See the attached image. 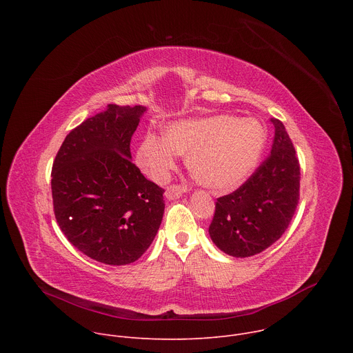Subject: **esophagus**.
I'll list each match as a JSON object with an SVG mask.
<instances>
[{
  "instance_id": "1",
  "label": "esophagus",
  "mask_w": 353,
  "mask_h": 353,
  "mask_svg": "<svg viewBox=\"0 0 353 353\" xmlns=\"http://www.w3.org/2000/svg\"><path fill=\"white\" fill-rule=\"evenodd\" d=\"M185 191H187V188H185L184 185H176V184H173V185H169V187L166 188L165 195H166L168 199H176V198H180Z\"/></svg>"
}]
</instances>
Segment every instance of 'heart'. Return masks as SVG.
Masks as SVG:
<instances>
[{
    "label": "heart",
    "mask_w": 353,
    "mask_h": 353,
    "mask_svg": "<svg viewBox=\"0 0 353 353\" xmlns=\"http://www.w3.org/2000/svg\"><path fill=\"white\" fill-rule=\"evenodd\" d=\"M267 143V128L254 117L219 114L180 120L163 130V138L146 134L135 154L138 168L157 183H166L179 155L187 154L192 176L214 191L239 187L257 168Z\"/></svg>",
    "instance_id": "b5f03b06"
}]
</instances>
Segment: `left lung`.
I'll return each instance as SVG.
<instances>
[{
  "label": "left lung",
  "instance_id": "obj_1",
  "mask_svg": "<svg viewBox=\"0 0 353 353\" xmlns=\"http://www.w3.org/2000/svg\"><path fill=\"white\" fill-rule=\"evenodd\" d=\"M275 127L272 149L236 191L218 198L210 236L223 253L244 259L272 245L288 229L299 203L300 166L285 125Z\"/></svg>",
  "mask_w": 353,
  "mask_h": 353
}]
</instances>
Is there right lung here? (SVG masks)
Returning a JSON list of instances; mask_svg holds the SVG:
<instances>
[{
	"mask_svg": "<svg viewBox=\"0 0 353 353\" xmlns=\"http://www.w3.org/2000/svg\"><path fill=\"white\" fill-rule=\"evenodd\" d=\"M145 112L143 106L109 105L65 137L53 163L60 229L85 256L108 265L137 261L165 212V190L131 162V137Z\"/></svg>",
	"mask_w": 353,
	"mask_h": 353,
	"instance_id": "add662e5",
	"label": "right lung"
}]
</instances>
